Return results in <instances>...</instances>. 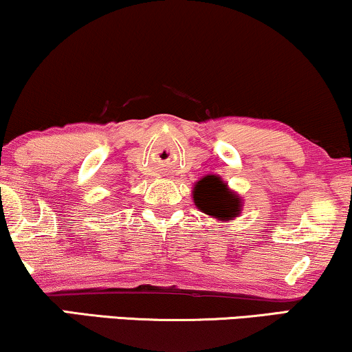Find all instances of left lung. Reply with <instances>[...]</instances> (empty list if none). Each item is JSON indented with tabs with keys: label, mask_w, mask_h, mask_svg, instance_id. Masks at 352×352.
<instances>
[{
	"label": "left lung",
	"mask_w": 352,
	"mask_h": 352,
	"mask_svg": "<svg viewBox=\"0 0 352 352\" xmlns=\"http://www.w3.org/2000/svg\"><path fill=\"white\" fill-rule=\"evenodd\" d=\"M193 199L203 212L219 219H232L240 211V199L228 191L226 184L214 175H208L198 182Z\"/></svg>",
	"instance_id": "left-lung-1"
}]
</instances>
